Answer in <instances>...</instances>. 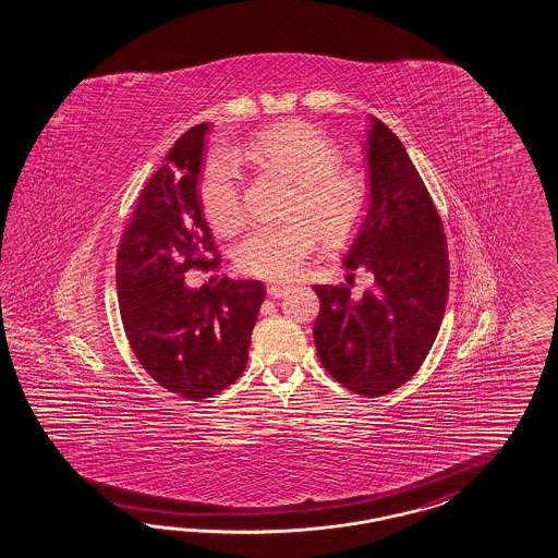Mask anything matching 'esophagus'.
Instances as JSON below:
<instances>
[{
	"instance_id": "esophagus-1",
	"label": "esophagus",
	"mask_w": 558,
	"mask_h": 558,
	"mask_svg": "<svg viewBox=\"0 0 558 558\" xmlns=\"http://www.w3.org/2000/svg\"><path fill=\"white\" fill-rule=\"evenodd\" d=\"M268 296L270 299H280V296H284L288 292V284H282V282H271L268 284Z\"/></svg>"
}]
</instances>
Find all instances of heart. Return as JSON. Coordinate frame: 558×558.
<instances>
[{
	"instance_id": "heart-1",
	"label": "heart",
	"mask_w": 558,
	"mask_h": 558,
	"mask_svg": "<svg viewBox=\"0 0 558 558\" xmlns=\"http://www.w3.org/2000/svg\"><path fill=\"white\" fill-rule=\"evenodd\" d=\"M241 156L290 182L282 226H254L233 245L238 270L287 280L311 256L318 240L345 243L367 209L362 174L341 166L343 156L331 136L306 121H287L257 134ZM201 207L215 233L227 235L243 219L240 168L217 151L201 172Z\"/></svg>"
}]
</instances>
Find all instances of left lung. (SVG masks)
Listing matches in <instances>:
<instances>
[{
	"label": "left lung",
	"instance_id": "left-lung-1",
	"mask_svg": "<svg viewBox=\"0 0 558 558\" xmlns=\"http://www.w3.org/2000/svg\"><path fill=\"white\" fill-rule=\"evenodd\" d=\"M369 205L345 268L374 271L376 287H313L320 301L315 345L323 367L365 398L393 392L421 369L449 296L442 221L418 170L392 130L372 116L367 130Z\"/></svg>",
	"mask_w": 558,
	"mask_h": 558
}]
</instances>
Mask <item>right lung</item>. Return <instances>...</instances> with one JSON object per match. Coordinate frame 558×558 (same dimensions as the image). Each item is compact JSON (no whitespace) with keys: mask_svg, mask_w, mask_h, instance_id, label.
<instances>
[{"mask_svg":"<svg viewBox=\"0 0 558 558\" xmlns=\"http://www.w3.org/2000/svg\"><path fill=\"white\" fill-rule=\"evenodd\" d=\"M209 123L184 132L146 182L118 250V296L137 362L168 392L203 400L243 374L266 296L257 280L186 287L189 270H217L198 172Z\"/></svg>","mask_w":558,"mask_h":558,"instance_id":"right-lung-1","label":"right lung"}]
</instances>
